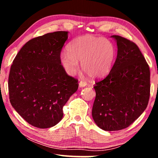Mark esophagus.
Here are the masks:
<instances>
[{"label": "esophagus", "instance_id": "34e87169", "mask_svg": "<svg viewBox=\"0 0 158 158\" xmlns=\"http://www.w3.org/2000/svg\"><path fill=\"white\" fill-rule=\"evenodd\" d=\"M79 87H84L87 85V82L84 81H81L79 82Z\"/></svg>", "mask_w": 158, "mask_h": 158}]
</instances>
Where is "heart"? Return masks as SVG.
Here are the masks:
<instances>
[{"label":"heart","mask_w":158,"mask_h":158,"mask_svg":"<svg viewBox=\"0 0 158 158\" xmlns=\"http://www.w3.org/2000/svg\"><path fill=\"white\" fill-rule=\"evenodd\" d=\"M116 56L110 41L101 37L84 35L76 38L61 53L60 63L69 75H75L81 61L83 69L93 78H101L111 70Z\"/></svg>","instance_id":"obj_1"}]
</instances>
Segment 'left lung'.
Instances as JSON below:
<instances>
[{"mask_svg": "<svg viewBox=\"0 0 158 158\" xmlns=\"http://www.w3.org/2000/svg\"><path fill=\"white\" fill-rule=\"evenodd\" d=\"M116 40V61L105 78L95 82L92 116L106 131L125 129L136 121L148 105L150 69L135 42L119 35Z\"/></svg>", "mask_w": 158, "mask_h": 158, "instance_id": "obj_1", "label": "left lung"}]
</instances>
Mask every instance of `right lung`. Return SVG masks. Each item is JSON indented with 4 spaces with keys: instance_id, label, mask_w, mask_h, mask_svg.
<instances>
[{
    "instance_id": "right-lung-1",
    "label": "right lung",
    "mask_w": 158,
    "mask_h": 158,
    "mask_svg": "<svg viewBox=\"0 0 158 158\" xmlns=\"http://www.w3.org/2000/svg\"><path fill=\"white\" fill-rule=\"evenodd\" d=\"M68 32L56 31L31 39L16 56L8 78L9 98L29 124L49 128L60 121L63 108L79 87L60 63Z\"/></svg>"
}]
</instances>
